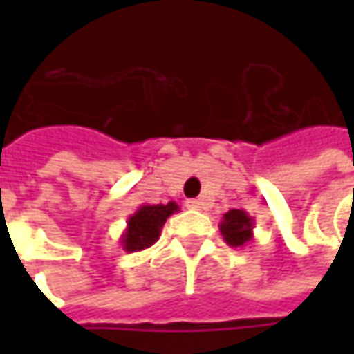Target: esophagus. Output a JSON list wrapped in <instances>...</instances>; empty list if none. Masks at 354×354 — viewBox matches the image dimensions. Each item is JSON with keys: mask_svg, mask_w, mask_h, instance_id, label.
<instances>
[{"mask_svg": "<svg viewBox=\"0 0 354 354\" xmlns=\"http://www.w3.org/2000/svg\"><path fill=\"white\" fill-rule=\"evenodd\" d=\"M185 207L189 208V210H201L203 208V203L199 199H187L185 201Z\"/></svg>", "mask_w": 354, "mask_h": 354, "instance_id": "obj_1", "label": "esophagus"}]
</instances>
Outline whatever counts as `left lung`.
Masks as SVG:
<instances>
[{
  "instance_id": "left-lung-1",
  "label": "left lung",
  "mask_w": 354,
  "mask_h": 354,
  "mask_svg": "<svg viewBox=\"0 0 354 354\" xmlns=\"http://www.w3.org/2000/svg\"><path fill=\"white\" fill-rule=\"evenodd\" d=\"M254 220L248 216L246 210L241 208H231L230 212L222 216L220 222V233L223 241L233 248L237 246H246L254 239Z\"/></svg>"
}]
</instances>
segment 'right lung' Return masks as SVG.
Listing matches in <instances>:
<instances>
[{"label": "right lung", "instance_id": "1", "mask_svg": "<svg viewBox=\"0 0 354 354\" xmlns=\"http://www.w3.org/2000/svg\"><path fill=\"white\" fill-rule=\"evenodd\" d=\"M180 208L174 201L167 205H142V207L129 216L127 230L121 235V246L124 252H140L149 248L159 241L161 230L170 216Z\"/></svg>", "mask_w": 354, "mask_h": 354}]
</instances>
